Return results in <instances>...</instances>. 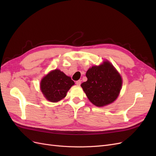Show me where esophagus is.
I'll list each match as a JSON object with an SVG mask.
<instances>
[{
  "label": "esophagus",
  "instance_id": "obj_1",
  "mask_svg": "<svg viewBox=\"0 0 156 156\" xmlns=\"http://www.w3.org/2000/svg\"><path fill=\"white\" fill-rule=\"evenodd\" d=\"M75 83H76V84H77V86H79L80 84H81V81H80V80H78V81H77Z\"/></svg>",
  "mask_w": 156,
  "mask_h": 156
}]
</instances>
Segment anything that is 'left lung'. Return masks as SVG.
<instances>
[{
    "label": "left lung",
    "instance_id": "8db88e82",
    "mask_svg": "<svg viewBox=\"0 0 156 156\" xmlns=\"http://www.w3.org/2000/svg\"><path fill=\"white\" fill-rule=\"evenodd\" d=\"M87 81L81 86L88 100L94 105L105 106L114 101L122 87V80L113 66L105 61L90 68L86 73Z\"/></svg>",
    "mask_w": 156,
    "mask_h": 156
}]
</instances>
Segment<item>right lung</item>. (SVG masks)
Returning <instances> with one entry per match:
<instances>
[{"mask_svg": "<svg viewBox=\"0 0 156 156\" xmlns=\"http://www.w3.org/2000/svg\"><path fill=\"white\" fill-rule=\"evenodd\" d=\"M74 84L69 77L59 69H55L42 79L40 88L47 100L57 102L66 97L67 92Z\"/></svg>", "mask_w": 156, "mask_h": 156, "instance_id": "add662e5", "label": "right lung"}]
</instances>
